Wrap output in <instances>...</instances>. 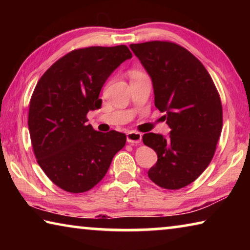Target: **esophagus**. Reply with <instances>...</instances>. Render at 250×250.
I'll list each match as a JSON object with an SVG mask.
<instances>
[{
  "label": "esophagus",
  "instance_id": "esophagus-1",
  "mask_svg": "<svg viewBox=\"0 0 250 250\" xmlns=\"http://www.w3.org/2000/svg\"><path fill=\"white\" fill-rule=\"evenodd\" d=\"M142 140V134L137 131H129L126 133V141L129 143H140Z\"/></svg>",
  "mask_w": 250,
  "mask_h": 250
}]
</instances>
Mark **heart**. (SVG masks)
Returning <instances> with one entry per match:
<instances>
[{"label": "heart", "mask_w": 250, "mask_h": 250, "mask_svg": "<svg viewBox=\"0 0 250 250\" xmlns=\"http://www.w3.org/2000/svg\"><path fill=\"white\" fill-rule=\"evenodd\" d=\"M140 75H142L140 71H138V70H133L132 73H131V77H135V76H140Z\"/></svg>", "instance_id": "b5f03b06"}]
</instances>
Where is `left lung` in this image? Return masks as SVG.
Instances as JSON below:
<instances>
[{
	"label": "left lung",
	"mask_w": 250,
	"mask_h": 250,
	"mask_svg": "<svg viewBox=\"0 0 250 250\" xmlns=\"http://www.w3.org/2000/svg\"><path fill=\"white\" fill-rule=\"evenodd\" d=\"M130 48L151 77L154 104L171 129L168 137L143 134L158 154L147 175L163 188H182L213 159L223 126L221 98L205 67L182 46L154 41Z\"/></svg>",
	"instance_id": "obj_1"
}]
</instances>
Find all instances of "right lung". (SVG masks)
I'll return each mask as SVG.
<instances>
[{
	"label": "right lung",
	"instance_id": "add662e5",
	"mask_svg": "<svg viewBox=\"0 0 250 250\" xmlns=\"http://www.w3.org/2000/svg\"><path fill=\"white\" fill-rule=\"evenodd\" d=\"M131 57L125 45L76 49L50 66L34 89L28 111L34 154L66 192L83 193L98 184L125 145V133L96 131L86 116L101 107L105 80Z\"/></svg>",
	"mask_w": 250,
	"mask_h": 250
}]
</instances>
